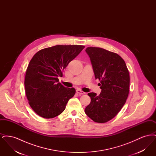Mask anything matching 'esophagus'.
<instances>
[{
    "instance_id": "34e87169",
    "label": "esophagus",
    "mask_w": 156,
    "mask_h": 156,
    "mask_svg": "<svg viewBox=\"0 0 156 156\" xmlns=\"http://www.w3.org/2000/svg\"><path fill=\"white\" fill-rule=\"evenodd\" d=\"M76 93H77V94H79V95H84V94H85L84 92L82 91V90H80V89H77V90H76Z\"/></svg>"
}]
</instances>
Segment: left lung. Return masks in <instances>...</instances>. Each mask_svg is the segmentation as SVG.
<instances>
[{
	"mask_svg": "<svg viewBox=\"0 0 156 156\" xmlns=\"http://www.w3.org/2000/svg\"><path fill=\"white\" fill-rule=\"evenodd\" d=\"M85 51L102 90L99 96L94 92L88 94L91 101L85 112L94 122L105 123L113 119L126 102L129 92V71L125 61L116 53L92 47Z\"/></svg>",
	"mask_w": 156,
	"mask_h": 156,
	"instance_id": "1",
	"label": "left lung"
}]
</instances>
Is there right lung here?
<instances>
[{"mask_svg": "<svg viewBox=\"0 0 156 156\" xmlns=\"http://www.w3.org/2000/svg\"><path fill=\"white\" fill-rule=\"evenodd\" d=\"M84 48L79 45H57L40 50L30 60L25 76V92L37 115L50 119L65 110L75 89L63 86L58 78Z\"/></svg>", "mask_w": 156, "mask_h": 156, "instance_id": "add662e5", "label": "right lung"}]
</instances>
